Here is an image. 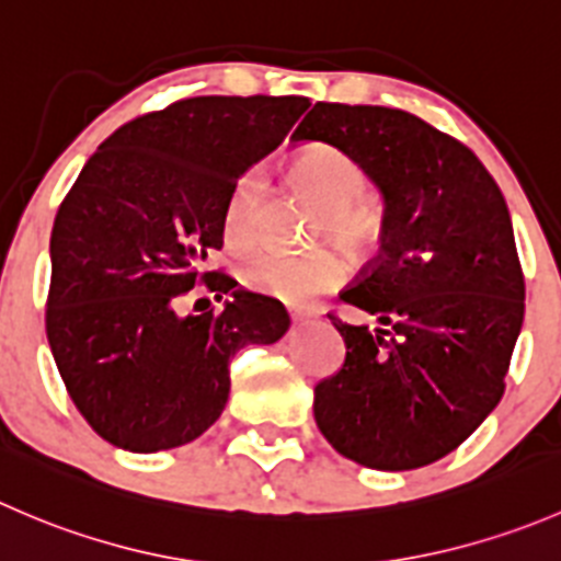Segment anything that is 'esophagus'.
Segmentation results:
<instances>
[{
	"instance_id": "1",
	"label": "esophagus",
	"mask_w": 561,
	"mask_h": 561,
	"mask_svg": "<svg viewBox=\"0 0 561 561\" xmlns=\"http://www.w3.org/2000/svg\"><path fill=\"white\" fill-rule=\"evenodd\" d=\"M290 318L296 320V323H304V320L318 318V312H314V309H290Z\"/></svg>"
}]
</instances>
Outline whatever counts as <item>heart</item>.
Wrapping results in <instances>:
<instances>
[{"label": "heart", "mask_w": 561, "mask_h": 561, "mask_svg": "<svg viewBox=\"0 0 561 561\" xmlns=\"http://www.w3.org/2000/svg\"><path fill=\"white\" fill-rule=\"evenodd\" d=\"M290 178L320 208L318 232L340 247L358 252L375 236V216L364 203L369 181L362 167L336 148H309L290 164ZM265 183L260 172H247L232 188L225 214V236L232 249H247L254 238V216L263 203ZM252 290L285 304H307L342 279V263L331 252L282 254L260 252L241 268Z\"/></svg>", "instance_id": "b5f03b06"}]
</instances>
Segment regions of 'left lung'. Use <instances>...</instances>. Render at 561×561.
I'll list each match as a JSON object with an SVG mask.
<instances>
[{"instance_id":"8db88e82","label":"left lung","mask_w":561,"mask_h":561,"mask_svg":"<svg viewBox=\"0 0 561 561\" xmlns=\"http://www.w3.org/2000/svg\"><path fill=\"white\" fill-rule=\"evenodd\" d=\"M293 142L351 156L383 197V247L334 320L345 362L314 386V422L358 466L411 471L458 449L504 394L524 325L507 203L482 161L416 114L314 103Z\"/></svg>"}]
</instances>
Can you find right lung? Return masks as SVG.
I'll return each mask as SVG.
<instances>
[{"label":"right lung","instance_id":"obj_1","mask_svg":"<svg viewBox=\"0 0 561 561\" xmlns=\"http://www.w3.org/2000/svg\"><path fill=\"white\" fill-rule=\"evenodd\" d=\"M307 106L298 95H203L136 117L59 205L46 334L103 442L150 455L199 438L227 405L230 358L287 331L279 301L199 268L225 243L232 188ZM199 278L231 296L221 313L180 312Z\"/></svg>","mask_w":561,"mask_h":561}]
</instances>
